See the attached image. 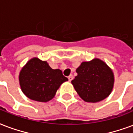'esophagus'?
<instances>
[{
    "label": "esophagus",
    "mask_w": 133,
    "mask_h": 133,
    "mask_svg": "<svg viewBox=\"0 0 133 133\" xmlns=\"http://www.w3.org/2000/svg\"><path fill=\"white\" fill-rule=\"evenodd\" d=\"M68 79L69 81H72V79H73V75H70L68 77Z\"/></svg>",
    "instance_id": "34e87169"
}]
</instances>
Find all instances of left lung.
I'll use <instances>...</instances> for the list:
<instances>
[{
	"mask_svg": "<svg viewBox=\"0 0 133 133\" xmlns=\"http://www.w3.org/2000/svg\"><path fill=\"white\" fill-rule=\"evenodd\" d=\"M72 80L79 97L86 102L96 103L109 96L114 85V75L103 61L95 58L82 62Z\"/></svg>",
	"mask_w": 133,
	"mask_h": 133,
	"instance_id": "1",
	"label": "left lung"
}]
</instances>
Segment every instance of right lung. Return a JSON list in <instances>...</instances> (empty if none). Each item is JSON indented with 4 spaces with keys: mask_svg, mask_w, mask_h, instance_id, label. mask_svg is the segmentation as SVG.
<instances>
[{
    "mask_svg": "<svg viewBox=\"0 0 133 133\" xmlns=\"http://www.w3.org/2000/svg\"><path fill=\"white\" fill-rule=\"evenodd\" d=\"M68 79L60 69H53L46 61L34 58L28 61L19 74L22 92L29 98L47 102L54 97L56 90Z\"/></svg>",
    "mask_w": 133,
    "mask_h": 133,
    "instance_id": "right-lung-1",
    "label": "right lung"
}]
</instances>
